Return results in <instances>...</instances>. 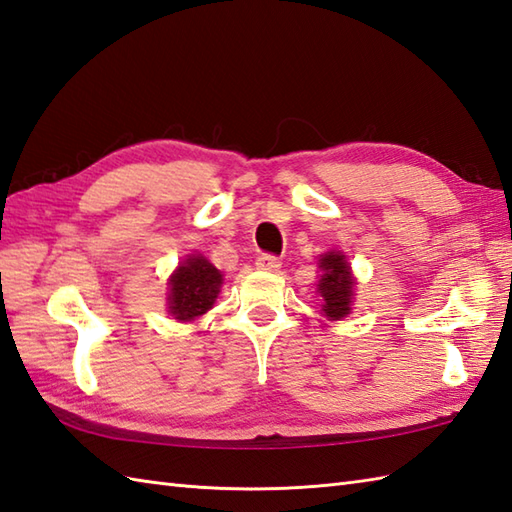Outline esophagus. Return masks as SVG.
Listing matches in <instances>:
<instances>
[{"label": "esophagus", "instance_id": "obj_1", "mask_svg": "<svg viewBox=\"0 0 512 512\" xmlns=\"http://www.w3.org/2000/svg\"><path fill=\"white\" fill-rule=\"evenodd\" d=\"M255 266H257L259 270H268V272H272V270H279V266H281V259H279L277 255L264 253V255H259V257H257Z\"/></svg>", "mask_w": 512, "mask_h": 512}]
</instances>
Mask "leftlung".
Masks as SVG:
<instances>
[{
	"label": "left lung",
	"instance_id": "obj_1",
	"mask_svg": "<svg viewBox=\"0 0 512 512\" xmlns=\"http://www.w3.org/2000/svg\"><path fill=\"white\" fill-rule=\"evenodd\" d=\"M323 279L318 281V292L325 299L323 312L329 318H342L351 312L353 299V277L347 259L340 253H327L320 257Z\"/></svg>",
	"mask_w": 512,
	"mask_h": 512
}]
</instances>
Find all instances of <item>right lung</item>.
<instances>
[{
  "mask_svg": "<svg viewBox=\"0 0 512 512\" xmlns=\"http://www.w3.org/2000/svg\"><path fill=\"white\" fill-rule=\"evenodd\" d=\"M222 275L202 255L187 257L170 279V314L176 320H194L218 299Z\"/></svg>",
  "mask_w": 512,
  "mask_h": 512,
  "instance_id": "right-lung-1",
  "label": "right lung"
}]
</instances>
